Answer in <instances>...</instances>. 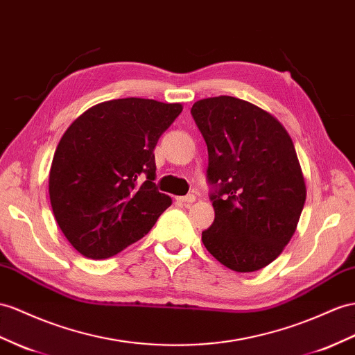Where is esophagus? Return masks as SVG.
I'll return each mask as SVG.
<instances>
[{
	"label": "esophagus",
	"mask_w": 355,
	"mask_h": 355,
	"mask_svg": "<svg viewBox=\"0 0 355 355\" xmlns=\"http://www.w3.org/2000/svg\"><path fill=\"white\" fill-rule=\"evenodd\" d=\"M195 195H186V196H178L177 198V201H180V202H183L184 205H190L192 202H195Z\"/></svg>",
	"instance_id": "esophagus-1"
}]
</instances>
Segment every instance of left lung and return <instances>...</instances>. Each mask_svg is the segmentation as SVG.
<instances>
[{
    "label": "left lung",
    "mask_w": 355,
    "mask_h": 355,
    "mask_svg": "<svg viewBox=\"0 0 355 355\" xmlns=\"http://www.w3.org/2000/svg\"><path fill=\"white\" fill-rule=\"evenodd\" d=\"M190 114L207 144L214 208L204 246L234 271L264 268L293 237L306 201L293 139L271 114L237 97L199 100Z\"/></svg>",
    "instance_id": "8db88e82"
}]
</instances>
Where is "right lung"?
<instances>
[{
  "label": "right lung",
  "mask_w": 355,
  "mask_h": 355,
  "mask_svg": "<svg viewBox=\"0 0 355 355\" xmlns=\"http://www.w3.org/2000/svg\"><path fill=\"white\" fill-rule=\"evenodd\" d=\"M180 103L116 98L89 107L62 135L49 172L55 220L69 243L105 259L141 240L171 205L156 183L154 148Z\"/></svg>",
  "instance_id": "add662e5"
}]
</instances>
